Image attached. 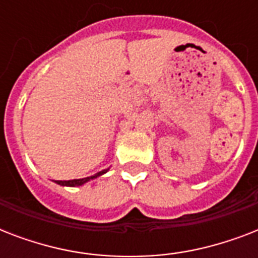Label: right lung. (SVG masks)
<instances>
[{
	"label": "right lung",
	"instance_id": "right-lung-1",
	"mask_svg": "<svg viewBox=\"0 0 258 258\" xmlns=\"http://www.w3.org/2000/svg\"><path fill=\"white\" fill-rule=\"evenodd\" d=\"M107 171H108V169L97 172V174H95V175L87 176V178H80V179H71V180H54V182H56L57 184H61V186H71V187H75V186H82V184L87 183L88 180L95 179V178L103 175V174H105Z\"/></svg>",
	"mask_w": 258,
	"mask_h": 258
}]
</instances>
